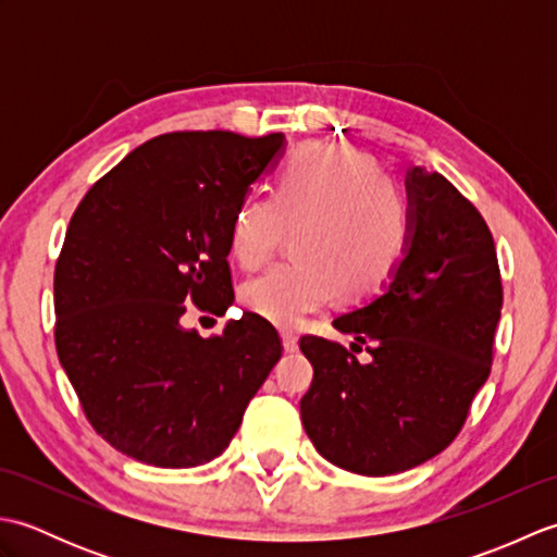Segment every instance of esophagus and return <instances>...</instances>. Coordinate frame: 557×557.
Returning a JSON list of instances; mask_svg holds the SVG:
<instances>
[{
	"label": "esophagus",
	"instance_id": "esophagus-1",
	"mask_svg": "<svg viewBox=\"0 0 557 557\" xmlns=\"http://www.w3.org/2000/svg\"><path fill=\"white\" fill-rule=\"evenodd\" d=\"M282 347L285 351H297L299 349V339L294 333H282Z\"/></svg>",
	"mask_w": 557,
	"mask_h": 557
}]
</instances>
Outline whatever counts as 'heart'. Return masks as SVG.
<instances>
[{
	"mask_svg": "<svg viewBox=\"0 0 557 557\" xmlns=\"http://www.w3.org/2000/svg\"><path fill=\"white\" fill-rule=\"evenodd\" d=\"M289 232H299V263L270 270L244 289L248 309L277 327L301 325L335 292L349 301L381 292L409 248L411 212L369 156L309 144L287 160L275 198L248 194L236 208L232 253L258 270Z\"/></svg>",
	"mask_w": 557,
	"mask_h": 557,
	"instance_id": "1",
	"label": "heart"
}]
</instances>
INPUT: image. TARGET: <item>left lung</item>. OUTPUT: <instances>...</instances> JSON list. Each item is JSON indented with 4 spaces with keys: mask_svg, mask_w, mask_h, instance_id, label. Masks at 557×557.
Instances as JSON below:
<instances>
[{
    "mask_svg": "<svg viewBox=\"0 0 557 557\" xmlns=\"http://www.w3.org/2000/svg\"><path fill=\"white\" fill-rule=\"evenodd\" d=\"M405 184V258L381 294L333 321L371 345V361L323 337L299 342L313 366L304 429L327 461L361 476L399 474L455 441L488 381L503 309L498 256L481 212L437 172L411 168Z\"/></svg>",
    "mask_w": 557,
    "mask_h": 557,
    "instance_id": "obj_1",
    "label": "left lung"
}]
</instances>
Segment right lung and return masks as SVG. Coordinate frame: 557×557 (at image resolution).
Here are the masks:
<instances>
[{"label":"right lung","mask_w":557,"mask_h":557,"mask_svg":"<svg viewBox=\"0 0 557 557\" xmlns=\"http://www.w3.org/2000/svg\"><path fill=\"white\" fill-rule=\"evenodd\" d=\"M282 134L150 138L81 200L54 270V342L83 411L122 455L162 469L215 459L282 357L277 330L244 313L210 339L188 304L234 301V212L280 162Z\"/></svg>","instance_id":"right-lung-1"}]
</instances>
